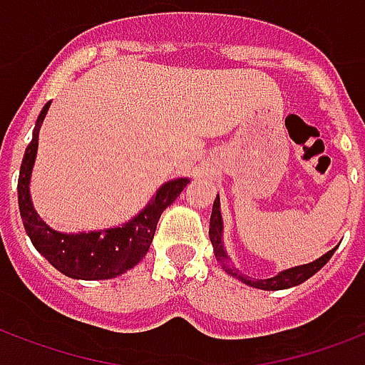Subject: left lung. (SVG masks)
Here are the masks:
<instances>
[{"instance_id": "obj_1", "label": "left lung", "mask_w": 365, "mask_h": 365, "mask_svg": "<svg viewBox=\"0 0 365 365\" xmlns=\"http://www.w3.org/2000/svg\"><path fill=\"white\" fill-rule=\"evenodd\" d=\"M224 220L222 212H220V197L217 195L215 203H212V212H210V228H209V237L210 244H212V250H215V257L222 265V269L234 279L242 280L244 284L253 286V288H259V290H286V288H292V286H298L302 282H306L309 277H313L315 272L321 271L323 267L327 265V261L333 257V253L336 251V247L331 251H327L325 255H321L319 259H315L312 263H306V265L292 267V269H286V271H280L279 274H274L271 279H251V277H245L242 272L237 271L236 267H232L230 257L224 250Z\"/></svg>"}]
</instances>
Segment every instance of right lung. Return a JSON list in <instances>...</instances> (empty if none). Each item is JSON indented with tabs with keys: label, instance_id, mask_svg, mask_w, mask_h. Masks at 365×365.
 <instances>
[{
	"label": "right lung",
	"instance_id": "1",
	"mask_svg": "<svg viewBox=\"0 0 365 365\" xmlns=\"http://www.w3.org/2000/svg\"><path fill=\"white\" fill-rule=\"evenodd\" d=\"M50 104L52 102H48L40 112L36 125L32 129V141L24 150L19 172V210L24 230L38 253H42L59 272H63L69 279H115L133 269L147 255L160 215L180 197L183 187L190 183V178H174L162 183L155 195L150 197V201L145 205V209L121 226L77 234L53 230L38 217L31 199V175L38 150V133Z\"/></svg>",
	"mask_w": 365,
	"mask_h": 365
}]
</instances>
